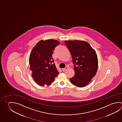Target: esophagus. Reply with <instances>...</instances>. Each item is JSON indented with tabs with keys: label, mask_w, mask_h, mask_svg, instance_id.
<instances>
[{
	"label": "esophagus",
	"mask_w": 122,
	"mask_h": 122,
	"mask_svg": "<svg viewBox=\"0 0 122 122\" xmlns=\"http://www.w3.org/2000/svg\"><path fill=\"white\" fill-rule=\"evenodd\" d=\"M67 69H68V67H65L64 68H63V69H62V71L64 72V71H66Z\"/></svg>",
	"instance_id": "1"
}]
</instances>
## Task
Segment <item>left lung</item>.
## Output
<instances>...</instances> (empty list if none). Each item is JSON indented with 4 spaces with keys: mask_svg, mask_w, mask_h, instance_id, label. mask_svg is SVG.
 Segmentation results:
<instances>
[{
    "mask_svg": "<svg viewBox=\"0 0 122 122\" xmlns=\"http://www.w3.org/2000/svg\"><path fill=\"white\" fill-rule=\"evenodd\" d=\"M71 54L75 75L70 78L73 84L83 87L96 75L98 66L97 56L89 43L83 41H65Z\"/></svg>",
    "mask_w": 122,
    "mask_h": 122,
    "instance_id": "left-lung-1",
    "label": "left lung"
}]
</instances>
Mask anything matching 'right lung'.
I'll return each instance as SVG.
<instances>
[{
	"instance_id": "add662e5",
	"label": "right lung",
	"mask_w": 122,
	"mask_h": 122,
	"mask_svg": "<svg viewBox=\"0 0 122 122\" xmlns=\"http://www.w3.org/2000/svg\"><path fill=\"white\" fill-rule=\"evenodd\" d=\"M59 43L54 40H41L31 51L29 58L30 69L33 79L40 86L51 85L59 73L52 55Z\"/></svg>"
}]
</instances>
